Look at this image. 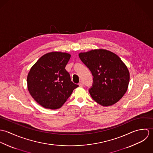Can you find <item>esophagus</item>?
<instances>
[{
    "label": "esophagus",
    "mask_w": 153,
    "mask_h": 153,
    "mask_svg": "<svg viewBox=\"0 0 153 153\" xmlns=\"http://www.w3.org/2000/svg\"><path fill=\"white\" fill-rule=\"evenodd\" d=\"M78 85H79V87H83L84 86V83L82 81H80L79 83L78 84Z\"/></svg>",
    "instance_id": "obj_1"
}]
</instances>
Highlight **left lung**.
<instances>
[{
  "instance_id": "8db88e82",
  "label": "left lung",
  "mask_w": 153,
  "mask_h": 153,
  "mask_svg": "<svg viewBox=\"0 0 153 153\" xmlns=\"http://www.w3.org/2000/svg\"><path fill=\"white\" fill-rule=\"evenodd\" d=\"M79 56L93 76L89 89L92 99L105 107L117 102L126 92L130 81L128 68L120 57L105 49L80 53Z\"/></svg>"
}]
</instances>
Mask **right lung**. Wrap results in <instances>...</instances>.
<instances>
[{
	"instance_id": "1",
	"label": "right lung",
	"mask_w": 153,
	"mask_h": 153,
	"mask_svg": "<svg viewBox=\"0 0 153 153\" xmlns=\"http://www.w3.org/2000/svg\"><path fill=\"white\" fill-rule=\"evenodd\" d=\"M71 55L52 52L41 56L27 75V83L33 98L44 108H60L78 85L71 81L65 69Z\"/></svg>"
}]
</instances>
